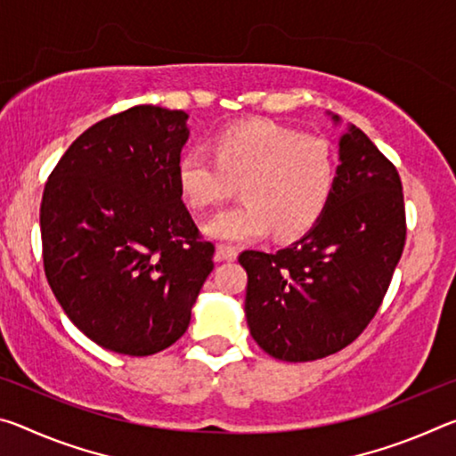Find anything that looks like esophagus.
Wrapping results in <instances>:
<instances>
[{
	"label": "esophagus",
	"instance_id": "1",
	"mask_svg": "<svg viewBox=\"0 0 456 456\" xmlns=\"http://www.w3.org/2000/svg\"><path fill=\"white\" fill-rule=\"evenodd\" d=\"M237 256H239V251L235 249V247L225 245V243L217 245V259L219 261H233V259H237Z\"/></svg>",
	"mask_w": 456,
	"mask_h": 456
}]
</instances>
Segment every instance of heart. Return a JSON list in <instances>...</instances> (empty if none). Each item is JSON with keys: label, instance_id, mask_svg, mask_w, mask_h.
Returning a JSON list of instances; mask_svg holds the SVG:
<instances>
[{"label": "heart", "instance_id": "1", "mask_svg": "<svg viewBox=\"0 0 456 456\" xmlns=\"http://www.w3.org/2000/svg\"><path fill=\"white\" fill-rule=\"evenodd\" d=\"M176 184L191 209L219 205L241 189L243 203L219 213L205 233L217 241H253L273 231L291 239L310 231L326 211L336 184L328 141L272 120H249L213 138V157L200 149L176 160Z\"/></svg>", "mask_w": 456, "mask_h": 456}]
</instances>
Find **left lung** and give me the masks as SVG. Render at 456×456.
<instances>
[{
	"label": "left lung",
	"instance_id": "left-lung-1",
	"mask_svg": "<svg viewBox=\"0 0 456 456\" xmlns=\"http://www.w3.org/2000/svg\"><path fill=\"white\" fill-rule=\"evenodd\" d=\"M334 126L338 114L328 112ZM339 167L326 211L275 253L243 251L245 318L261 350L283 362L336 354L374 318L406 239L398 171L354 125L338 141Z\"/></svg>",
	"mask_w": 456,
	"mask_h": 456
}]
</instances>
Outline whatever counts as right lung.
Returning <instances> with one entry per match:
<instances>
[{"label": "right lung", "mask_w": 456, "mask_h": 456, "mask_svg": "<svg viewBox=\"0 0 456 456\" xmlns=\"http://www.w3.org/2000/svg\"><path fill=\"white\" fill-rule=\"evenodd\" d=\"M189 114L134 106L96 122L45 183L44 269L92 342L151 356L189 328L215 247L200 241L176 184Z\"/></svg>", "instance_id": "right-lung-1"}]
</instances>
